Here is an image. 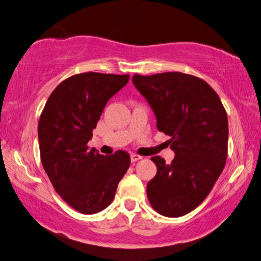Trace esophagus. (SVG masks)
<instances>
[{"label":"esophagus","instance_id":"1","mask_svg":"<svg viewBox=\"0 0 261 261\" xmlns=\"http://www.w3.org/2000/svg\"><path fill=\"white\" fill-rule=\"evenodd\" d=\"M140 159H143V158L138 155V154H131V162H137V161H139Z\"/></svg>","mask_w":261,"mask_h":261}]
</instances>
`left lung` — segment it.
<instances>
[{
	"instance_id": "1",
	"label": "left lung",
	"mask_w": 261,
	"mask_h": 261,
	"mask_svg": "<svg viewBox=\"0 0 261 261\" xmlns=\"http://www.w3.org/2000/svg\"><path fill=\"white\" fill-rule=\"evenodd\" d=\"M132 83L151 106L159 131L170 136L171 163L153 156L158 173L147 183L151 206L178 218L193 211L222 173L228 117L219 95L202 79L182 72L135 74Z\"/></svg>"
}]
</instances>
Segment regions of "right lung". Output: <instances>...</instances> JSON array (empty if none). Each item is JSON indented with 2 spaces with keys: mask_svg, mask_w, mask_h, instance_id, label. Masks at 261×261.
I'll use <instances>...</instances> for the list:
<instances>
[{
  "mask_svg": "<svg viewBox=\"0 0 261 261\" xmlns=\"http://www.w3.org/2000/svg\"><path fill=\"white\" fill-rule=\"evenodd\" d=\"M129 78L114 73L74 74L53 91L39 120L43 169L62 199L83 214L98 213L112 204L130 167V155L124 151L105 156L87 147L105 106Z\"/></svg>",
  "mask_w": 261,
  "mask_h": 261,
  "instance_id": "right-lung-1",
  "label": "right lung"
}]
</instances>
